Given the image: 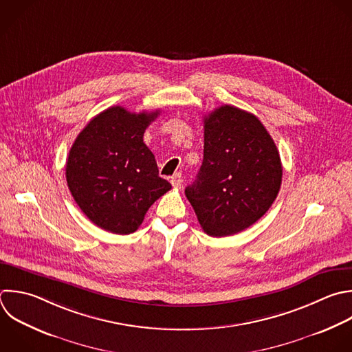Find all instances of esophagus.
I'll return each mask as SVG.
<instances>
[{
	"label": "esophagus",
	"mask_w": 352,
	"mask_h": 352,
	"mask_svg": "<svg viewBox=\"0 0 352 352\" xmlns=\"http://www.w3.org/2000/svg\"><path fill=\"white\" fill-rule=\"evenodd\" d=\"M173 188H182V183H183V179H182V173H176L172 180H170Z\"/></svg>",
	"instance_id": "34e87169"
}]
</instances>
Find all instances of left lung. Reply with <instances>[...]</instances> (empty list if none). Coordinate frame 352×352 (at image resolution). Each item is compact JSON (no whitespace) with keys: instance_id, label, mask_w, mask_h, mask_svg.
<instances>
[{"instance_id":"1","label":"left lung","mask_w":352,"mask_h":352,"mask_svg":"<svg viewBox=\"0 0 352 352\" xmlns=\"http://www.w3.org/2000/svg\"><path fill=\"white\" fill-rule=\"evenodd\" d=\"M204 129V161L186 197L208 235H234L275 201L282 183L279 153L260 120L234 106L212 111Z\"/></svg>"}]
</instances>
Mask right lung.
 <instances>
[{
	"mask_svg": "<svg viewBox=\"0 0 352 352\" xmlns=\"http://www.w3.org/2000/svg\"><path fill=\"white\" fill-rule=\"evenodd\" d=\"M158 114L113 106L92 118L70 148L67 186L84 214L102 230L135 232L148 208L172 188L158 176L155 157L143 142Z\"/></svg>",
	"mask_w": 352,
	"mask_h": 352,
	"instance_id": "obj_1",
	"label": "right lung"
}]
</instances>
